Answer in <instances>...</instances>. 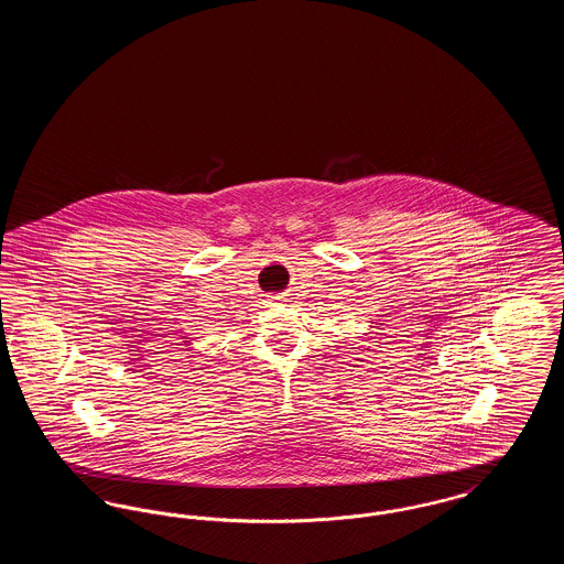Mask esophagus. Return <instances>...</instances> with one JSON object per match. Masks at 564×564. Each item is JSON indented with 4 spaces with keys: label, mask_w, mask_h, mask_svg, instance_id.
I'll use <instances>...</instances> for the list:
<instances>
[{
    "label": "esophagus",
    "mask_w": 564,
    "mask_h": 564,
    "mask_svg": "<svg viewBox=\"0 0 564 564\" xmlns=\"http://www.w3.org/2000/svg\"><path fill=\"white\" fill-rule=\"evenodd\" d=\"M270 304H274V302H279L281 300V295H269Z\"/></svg>",
    "instance_id": "1"
}]
</instances>
